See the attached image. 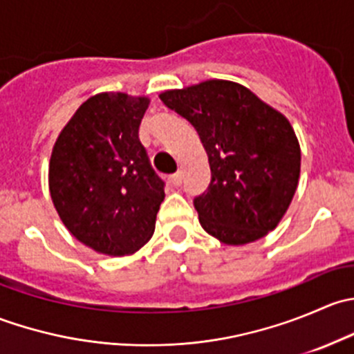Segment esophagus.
Masks as SVG:
<instances>
[{"instance_id":"34e87169","label":"esophagus","mask_w":354,"mask_h":354,"mask_svg":"<svg viewBox=\"0 0 354 354\" xmlns=\"http://www.w3.org/2000/svg\"><path fill=\"white\" fill-rule=\"evenodd\" d=\"M169 181H171V183L174 185V187H180V185H181V181H183V173H181V171H178V173L171 174Z\"/></svg>"}]
</instances>
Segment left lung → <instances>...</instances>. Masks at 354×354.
<instances>
[{"label":"left lung","mask_w":354,"mask_h":354,"mask_svg":"<svg viewBox=\"0 0 354 354\" xmlns=\"http://www.w3.org/2000/svg\"><path fill=\"white\" fill-rule=\"evenodd\" d=\"M159 97L192 123L209 157L210 183L194 198L203 230L226 245L252 243L272 231L291 203L301 166L286 118L227 80Z\"/></svg>","instance_id":"left-lung-1"}]
</instances>
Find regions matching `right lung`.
Returning <instances> with one entry per match:
<instances>
[{
    "label": "right lung",
    "instance_id": "right-lung-1",
    "mask_svg": "<svg viewBox=\"0 0 354 354\" xmlns=\"http://www.w3.org/2000/svg\"><path fill=\"white\" fill-rule=\"evenodd\" d=\"M147 108V97L94 95L77 109L53 149V203L68 231L99 253L128 255L154 233L164 181L138 138Z\"/></svg>",
    "mask_w": 354,
    "mask_h": 354
}]
</instances>
